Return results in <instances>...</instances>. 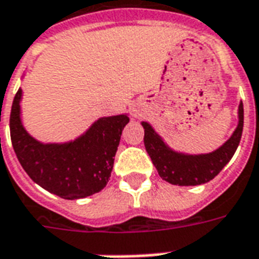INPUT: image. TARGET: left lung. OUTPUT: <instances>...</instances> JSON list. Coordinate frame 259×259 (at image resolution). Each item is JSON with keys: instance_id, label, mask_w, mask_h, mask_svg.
<instances>
[{"instance_id": "obj_1", "label": "left lung", "mask_w": 259, "mask_h": 259, "mask_svg": "<svg viewBox=\"0 0 259 259\" xmlns=\"http://www.w3.org/2000/svg\"><path fill=\"white\" fill-rule=\"evenodd\" d=\"M244 111L239 104V123L227 143L210 154L188 155L176 152L164 143L152 126L143 122L144 145L152 163L164 181L173 185H200L215 177L236 152L243 133Z\"/></svg>"}]
</instances>
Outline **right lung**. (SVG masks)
Returning <instances> with one entry per match:
<instances>
[{
  "label": "right lung",
  "instance_id": "obj_1",
  "mask_svg": "<svg viewBox=\"0 0 259 259\" xmlns=\"http://www.w3.org/2000/svg\"><path fill=\"white\" fill-rule=\"evenodd\" d=\"M22 89L13 99L9 127L13 149L24 171L48 192L68 200L91 196L104 188L127 115L96 120L70 143L42 144L28 135L20 119Z\"/></svg>",
  "mask_w": 259,
  "mask_h": 259
}]
</instances>
